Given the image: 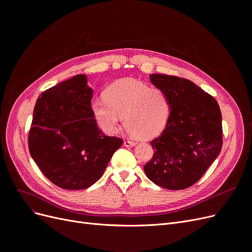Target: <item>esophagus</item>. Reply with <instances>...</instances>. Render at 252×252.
<instances>
[{
    "mask_svg": "<svg viewBox=\"0 0 252 252\" xmlns=\"http://www.w3.org/2000/svg\"><path fill=\"white\" fill-rule=\"evenodd\" d=\"M134 145H135V142H133V141H130V140L124 141V146H126V147H132V146H134Z\"/></svg>",
    "mask_w": 252,
    "mask_h": 252,
    "instance_id": "esophagus-1",
    "label": "esophagus"
}]
</instances>
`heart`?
Segmentation results:
<instances>
[{"label": "heart", "mask_w": 252, "mask_h": 252, "mask_svg": "<svg viewBox=\"0 0 252 252\" xmlns=\"http://www.w3.org/2000/svg\"><path fill=\"white\" fill-rule=\"evenodd\" d=\"M100 127L116 133L124 117L127 131L134 138L150 139L161 132L170 116V102L163 90L140 81L124 79L104 91V100L91 104Z\"/></svg>", "instance_id": "1"}]
</instances>
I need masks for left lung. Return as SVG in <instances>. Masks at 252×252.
<instances>
[{
  "label": "left lung",
  "instance_id": "left-lung-1",
  "mask_svg": "<svg viewBox=\"0 0 252 252\" xmlns=\"http://www.w3.org/2000/svg\"><path fill=\"white\" fill-rule=\"evenodd\" d=\"M150 82L168 96L170 116L161 135L150 142L155 152L144 171L162 188H188L203 177L222 149L219 104L187 79L155 73Z\"/></svg>",
  "mask_w": 252,
  "mask_h": 252
}]
</instances>
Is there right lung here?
<instances>
[{"label":"right lung","instance_id":"right-lung-1","mask_svg":"<svg viewBox=\"0 0 252 252\" xmlns=\"http://www.w3.org/2000/svg\"><path fill=\"white\" fill-rule=\"evenodd\" d=\"M91 98L87 77L78 74L45 90L34 106L29 152L45 177L63 189L94 184L123 144L98 129Z\"/></svg>","mask_w":252,"mask_h":252}]
</instances>
